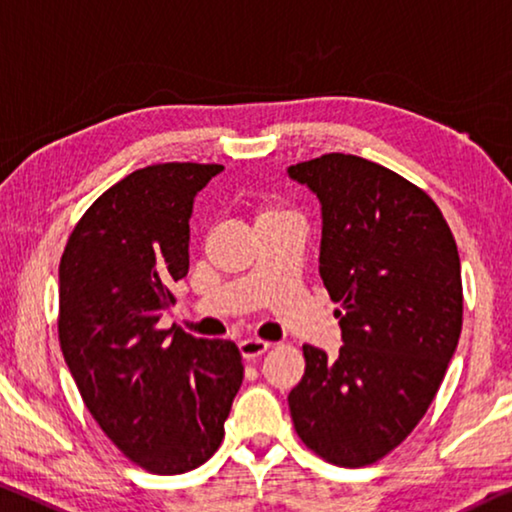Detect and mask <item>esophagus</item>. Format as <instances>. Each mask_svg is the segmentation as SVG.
<instances>
[{
	"mask_svg": "<svg viewBox=\"0 0 512 512\" xmlns=\"http://www.w3.org/2000/svg\"><path fill=\"white\" fill-rule=\"evenodd\" d=\"M270 345L272 343H267V341H263V338H256V336L242 338L240 352H242V357H245V359H256V357L265 355V352L270 350Z\"/></svg>",
	"mask_w": 512,
	"mask_h": 512,
	"instance_id": "esophagus-1",
	"label": "esophagus"
}]
</instances>
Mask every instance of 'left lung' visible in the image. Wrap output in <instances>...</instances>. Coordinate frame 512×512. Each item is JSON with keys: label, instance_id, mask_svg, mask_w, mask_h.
I'll return each mask as SVG.
<instances>
[{"label": "left lung", "instance_id": "left-lung-1", "mask_svg": "<svg viewBox=\"0 0 512 512\" xmlns=\"http://www.w3.org/2000/svg\"><path fill=\"white\" fill-rule=\"evenodd\" d=\"M288 176L320 201V279L343 338L336 359L304 345L290 416L320 458L366 467L423 419L458 348V247L426 192L364 157L329 153Z\"/></svg>", "mask_w": 512, "mask_h": 512}]
</instances>
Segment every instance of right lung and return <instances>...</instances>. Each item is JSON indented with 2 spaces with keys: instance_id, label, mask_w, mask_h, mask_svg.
Wrapping results in <instances>:
<instances>
[{
  "instance_id": "obj_1",
  "label": "right lung",
  "mask_w": 512,
  "mask_h": 512,
  "mask_svg": "<svg viewBox=\"0 0 512 512\" xmlns=\"http://www.w3.org/2000/svg\"><path fill=\"white\" fill-rule=\"evenodd\" d=\"M222 164L137 169L100 196L59 263V343L84 405L132 462L185 474L224 439L245 366L238 345L160 329L190 270L194 196Z\"/></svg>"
}]
</instances>
